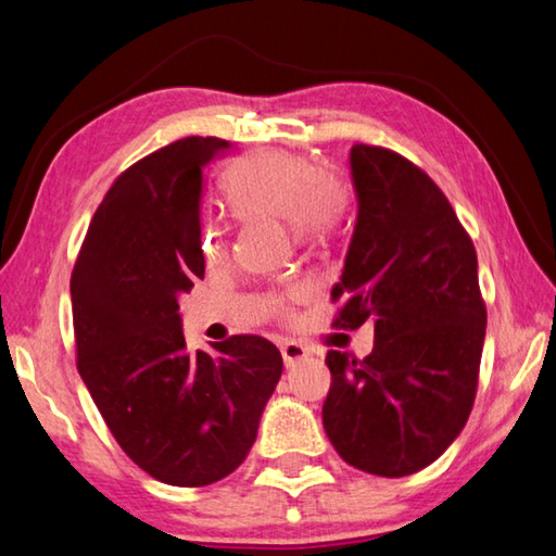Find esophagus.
Segmentation results:
<instances>
[{
    "label": "esophagus",
    "instance_id": "obj_1",
    "mask_svg": "<svg viewBox=\"0 0 556 556\" xmlns=\"http://www.w3.org/2000/svg\"><path fill=\"white\" fill-rule=\"evenodd\" d=\"M308 355H312L308 353V348H304L296 341H287L285 345H281V357H285L287 368H294V365H299L301 361H306Z\"/></svg>",
    "mask_w": 556,
    "mask_h": 556
}]
</instances>
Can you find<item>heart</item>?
Listing matches in <instances>:
<instances>
[{
    "instance_id": "heart-1",
    "label": "heart",
    "mask_w": 556,
    "mask_h": 556,
    "mask_svg": "<svg viewBox=\"0 0 556 556\" xmlns=\"http://www.w3.org/2000/svg\"><path fill=\"white\" fill-rule=\"evenodd\" d=\"M228 195L242 218L277 220L291 225L296 238L324 244L341 230L348 195L333 176H326L312 159L291 152H265L232 168ZM203 252L211 262L228 255L220 225L203 230Z\"/></svg>"
}]
</instances>
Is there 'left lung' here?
I'll return each mask as SVG.
<instances>
[{"mask_svg": "<svg viewBox=\"0 0 556 556\" xmlns=\"http://www.w3.org/2000/svg\"><path fill=\"white\" fill-rule=\"evenodd\" d=\"M357 218L333 287V326H375L363 361L328 351L324 429L345 464L417 473L454 444L476 400L485 341L478 260L439 186L382 147L351 149Z\"/></svg>", "mask_w": 556, "mask_h": 556, "instance_id": "1", "label": "left lung"}]
</instances>
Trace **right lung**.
I'll return each mask as SVG.
<instances>
[{
  "label": "right lung",
  "instance_id": "right-lung-1",
  "mask_svg": "<svg viewBox=\"0 0 556 556\" xmlns=\"http://www.w3.org/2000/svg\"><path fill=\"white\" fill-rule=\"evenodd\" d=\"M218 137H186L122 174L71 277L78 372L122 451L156 481L201 488L238 468L281 378L262 336L188 351L178 296L203 279V166Z\"/></svg>",
  "mask_w": 556,
  "mask_h": 556
}]
</instances>
